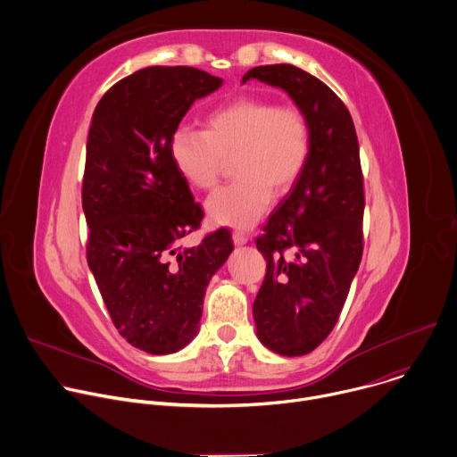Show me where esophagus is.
I'll return each mask as SVG.
<instances>
[{
  "label": "esophagus",
  "instance_id": "obj_1",
  "mask_svg": "<svg viewBox=\"0 0 457 457\" xmlns=\"http://www.w3.org/2000/svg\"><path fill=\"white\" fill-rule=\"evenodd\" d=\"M233 242H235V245H244V244L247 242V235H245V231H242V229H235V231H233Z\"/></svg>",
  "mask_w": 457,
  "mask_h": 457
}]
</instances>
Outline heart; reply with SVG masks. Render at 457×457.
Returning a JSON list of instances; mask_svg holds the SVG:
<instances>
[{
	"label": "heart",
	"mask_w": 457,
	"mask_h": 457,
	"mask_svg": "<svg viewBox=\"0 0 457 457\" xmlns=\"http://www.w3.org/2000/svg\"><path fill=\"white\" fill-rule=\"evenodd\" d=\"M170 154L180 177L195 189H213L233 159L235 182L208 199L219 226L249 228L273 195L282 197L302 177L311 154V124L302 106L266 97H238L212 110L206 132L179 126Z\"/></svg>",
	"instance_id": "b5f03b06"
}]
</instances>
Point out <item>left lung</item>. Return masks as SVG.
<instances>
[{"label":"left lung","mask_w":457,"mask_h":457,"mask_svg":"<svg viewBox=\"0 0 457 457\" xmlns=\"http://www.w3.org/2000/svg\"><path fill=\"white\" fill-rule=\"evenodd\" d=\"M280 87L311 124L305 170L254 244L266 277L253 303L258 338L284 356H303L331 335L363 253V173L344 101L295 64L251 69L242 83Z\"/></svg>","instance_id":"8db88e82"}]
</instances>
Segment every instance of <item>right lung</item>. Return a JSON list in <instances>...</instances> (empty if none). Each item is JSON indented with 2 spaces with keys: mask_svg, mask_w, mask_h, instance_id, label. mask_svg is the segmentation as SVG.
<instances>
[{
  "mask_svg": "<svg viewBox=\"0 0 457 457\" xmlns=\"http://www.w3.org/2000/svg\"><path fill=\"white\" fill-rule=\"evenodd\" d=\"M222 85L193 67H148L97 103L83 175L87 260L119 335L170 354L197 335L210 278L233 251L224 228L180 249L204 210L177 171L170 141L195 99Z\"/></svg>",
  "mask_w": 457,
  "mask_h": 457,
  "instance_id": "add662e5",
  "label": "right lung"
}]
</instances>
